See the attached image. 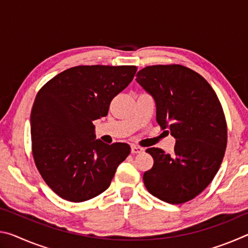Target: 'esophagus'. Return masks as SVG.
Returning a JSON list of instances; mask_svg holds the SVG:
<instances>
[{
  "label": "esophagus",
  "instance_id": "34e87169",
  "mask_svg": "<svg viewBox=\"0 0 248 248\" xmlns=\"http://www.w3.org/2000/svg\"><path fill=\"white\" fill-rule=\"evenodd\" d=\"M142 152H143V149L140 148V146L131 145V153L132 154H138V153H142Z\"/></svg>",
  "mask_w": 248,
  "mask_h": 248
}]
</instances>
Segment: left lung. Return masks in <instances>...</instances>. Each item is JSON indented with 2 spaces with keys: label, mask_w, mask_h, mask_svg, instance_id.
<instances>
[{
  "label": "left lung",
  "mask_w": 248,
  "mask_h": 248,
  "mask_svg": "<svg viewBox=\"0 0 248 248\" xmlns=\"http://www.w3.org/2000/svg\"><path fill=\"white\" fill-rule=\"evenodd\" d=\"M136 81L152 96L156 121L176 139L174 154L150 148L153 167L143 182L167 203L187 202L212 182L224 156L228 129L216 92L195 71L179 64L140 70Z\"/></svg>",
  "instance_id": "8db88e82"
}]
</instances>
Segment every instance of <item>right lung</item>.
<instances>
[{"mask_svg": "<svg viewBox=\"0 0 248 248\" xmlns=\"http://www.w3.org/2000/svg\"><path fill=\"white\" fill-rule=\"evenodd\" d=\"M134 65H78L45 84L33 102L32 155L46 184L71 202H82L109 187L130 154L127 143L96 140L93 121L133 79Z\"/></svg>", "mask_w": 248, "mask_h": 248, "instance_id": "add662e5", "label": "right lung"}]
</instances>
